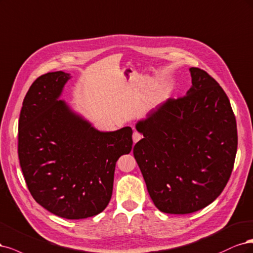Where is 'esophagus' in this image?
<instances>
[{"mask_svg":"<svg viewBox=\"0 0 253 253\" xmlns=\"http://www.w3.org/2000/svg\"><path fill=\"white\" fill-rule=\"evenodd\" d=\"M143 136H142V134L141 133H138L137 131H134L133 132V134H132V140H133V143H136V142H138L141 140Z\"/></svg>","mask_w":253,"mask_h":253,"instance_id":"esophagus-1","label":"esophagus"}]
</instances>
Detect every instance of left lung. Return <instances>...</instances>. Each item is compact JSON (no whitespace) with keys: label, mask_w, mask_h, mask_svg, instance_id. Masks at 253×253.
Segmentation results:
<instances>
[{"label":"left lung","mask_w":253,"mask_h":253,"mask_svg":"<svg viewBox=\"0 0 253 253\" xmlns=\"http://www.w3.org/2000/svg\"><path fill=\"white\" fill-rule=\"evenodd\" d=\"M186 95L168 99L138 121L144 137L133 156L156 207L187 214L212 203L231 175L238 130L223 88L206 71L189 68Z\"/></svg>","instance_id":"8db88e82"}]
</instances>
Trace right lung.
Wrapping results in <instances>:
<instances>
[{
    "label": "right lung",
    "mask_w": 253,
    "mask_h": 253,
    "mask_svg": "<svg viewBox=\"0 0 253 253\" xmlns=\"http://www.w3.org/2000/svg\"><path fill=\"white\" fill-rule=\"evenodd\" d=\"M38 78L23 101L18 153L28 189L41 206L68 219L99 214L112 195L116 163L132 148V129L104 132L59 100L70 79Z\"/></svg>",
    "instance_id": "obj_1"
}]
</instances>
